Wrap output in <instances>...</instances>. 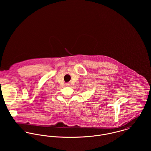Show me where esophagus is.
Here are the masks:
<instances>
[{"label": "esophagus", "mask_w": 151, "mask_h": 151, "mask_svg": "<svg viewBox=\"0 0 151 151\" xmlns=\"http://www.w3.org/2000/svg\"><path fill=\"white\" fill-rule=\"evenodd\" d=\"M65 86H70V83H66V84H65Z\"/></svg>", "instance_id": "esophagus-1"}]
</instances>
